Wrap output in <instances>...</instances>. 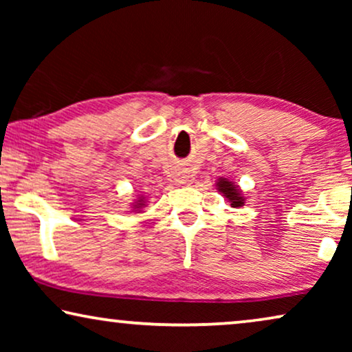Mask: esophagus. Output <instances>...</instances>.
Returning a JSON list of instances; mask_svg holds the SVG:
<instances>
[{
	"label": "esophagus",
	"mask_w": 352,
	"mask_h": 352,
	"mask_svg": "<svg viewBox=\"0 0 352 352\" xmlns=\"http://www.w3.org/2000/svg\"><path fill=\"white\" fill-rule=\"evenodd\" d=\"M182 181H186V179H181V182H182Z\"/></svg>",
	"instance_id": "esophagus-1"
}]
</instances>
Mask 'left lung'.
<instances>
[{
	"instance_id": "1",
	"label": "left lung",
	"mask_w": 352,
	"mask_h": 352,
	"mask_svg": "<svg viewBox=\"0 0 352 352\" xmlns=\"http://www.w3.org/2000/svg\"><path fill=\"white\" fill-rule=\"evenodd\" d=\"M216 187H218V190L223 194L226 199H228L230 201V205L234 206H242L245 199L242 197V192H240V189L237 186L234 184V182H230L229 179H226V177H219L218 184H216Z\"/></svg>"
}]
</instances>
